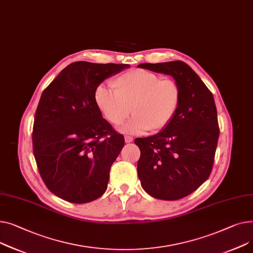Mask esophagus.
<instances>
[{
  "instance_id": "esophagus-1",
  "label": "esophagus",
  "mask_w": 253,
  "mask_h": 253,
  "mask_svg": "<svg viewBox=\"0 0 253 253\" xmlns=\"http://www.w3.org/2000/svg\"><path fill=\"white\" fill-rule=\"evenodd\" d=\"M132 141H133L132 137H130V136H126V137H125V142H126V143H131Z\"/></svg>"
}]
</instances>
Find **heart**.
Listing matches in <instances>:
<instances>
[{"instance_id":"b5f03b06","label":"heart","mask_w":253,"mask_h":253,"mask_svg":"<svg viewBox=\"0 0 253 253\" xmlns=\"http://www.w3.org/2000/svg\"><path fill=\"white\" fill-rule=\"evenodd\" d=\"M110 85L99 84L95 91L98 108L113 125H121L127 133H142L147 129L157 131L172 121L181 101L177 84L146 69H131L118 76Z\"/></svg>"}]
</instances>
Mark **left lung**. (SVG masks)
I'll return each instance as SVG.
<instances>
[{
	"instance_id": "obj_1",
	"label": "left lung",
	"mask_w": 253,
	"mask_h": 253,
	"mask_svg": "<svg viewBox=\"0 0 253 253\" xmlns=\"http://www.w3.org/2000/svg\"><path fill=\"white\" fill-rule=\"evenodd\" d=\"M139 68L172 77L181 91L172 121L159 132L137 138L142 188L161 200H177L197 190L211 172L219 136L213 96L187 63H142Z\"/></svg>"
}]
</instances>
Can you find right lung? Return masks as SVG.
I'll list each match as a JSON object with an SVG mask.
<instances>
[{"label": "right lung", "instance_id": "right-lung-1", "mask_svg": "<svg viewBox=\"0 0 253 253\" xmlns=\"http://www.w3.org/2000/svg\"><path fill=\"white\" fill-rule=\"evenodd\" d=\"M128 67L73 62L42 92L35 116L34 154L43 183L59 198L82 204L106 191L125 139L103 118L95 91Z\"/></svg>", "mask_w": 253, "mask_h": 253}]
</instances>
